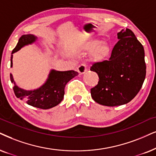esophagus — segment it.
<instances>
[{
  "label": "esophagus",
  "mask_w": 156,
  "mask_h": 156,
  "mask_svg": "<svg viewBox=\"0 0 156 156\" xmlns=\"http://www.w3.org/2000/svg\"><path fill=\"white\" fill-rule=\"evenodd\" d=\"M86 71H87V66L86 64H81L78 67V72L80 75L83 74Z\"/></svg>",
  "instance_id": "obj_1"
}]
</instances>
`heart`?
<instances>
[{
  "instance_id": "obj_1",
  "label": "heart",
  "mask_w": 156,
  "mask_h": 156,
  "mask_svg": "<svg viewBox=\"0 0 156 156\" xmlns=\"http://www.w3.org/2000/svg\"><path fill=\"white\" fill-rule=\"evenodd\" d=\"M84 49L89 52L94 51V57L97 60H101V59L105 58L109 55L110 52V47L109 45L106 43L101 44V42L98 40L86 43L84 45Z\"/></svg>"
}]
</instances>
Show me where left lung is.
Instances as JSON below:
<instances>
[{"label": "left lung", "mask_w": 156, "mask_h": 156, "mask_svg": "<svg viewBox=\"0 0 156 156\" xmlns=\"http://www.w3.org/2000/svg\"><path fill=\"white\" fill-rule=\"evenodd\" d=\"M109 60L95 62L91 71L98 74V84L90 88L92 98L107 106L127 104L142 88L146 75L143 46L130 29H122Z\"/></svg>", "instance_id": "8db88e82"}]
</instances>
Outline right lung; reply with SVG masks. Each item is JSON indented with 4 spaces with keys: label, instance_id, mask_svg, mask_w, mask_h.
Wrapping results in <instances>:
<instances>
[{
    "label": "right lung",
    "instance_id": "1",
    "mask_svg": "<svg viewBox=\"0 0 156 156\" xmlns=\"http://www.w3.org/2000/svg\"><path fill=\"white\" fill-rule=\"evenodd\" d=\"M37 39V37L31 34L22 35L19 39L16 46L12 51V54L19 51L21 47L31 44ZM13 55L11 57V67L13 66ZM78 73L74 70L56 71L51 70L49 78L45 83L38 89L34 90H25L19 88L15 84L12 74H10L11 83H13V91L16 96L25 100L27 104L42 109H48L58 105L62 101L65 94V87L68 81Z\"/></svg>",
    "mask_w": 156,
    "mask_h": 156
}]
</instances>
